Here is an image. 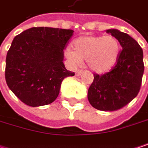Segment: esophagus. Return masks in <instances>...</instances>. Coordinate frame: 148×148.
<instances>
[{
  "instance_id": "esophagus-1",
  "label": "esophagus",
  "mask_w": 148,
  "mask_h": 148,
  "mask_svg": "<svg viewBox=\"0 0 148 148\" xmlns=\"http://www.w3.org/2000/svg\"><path fill=\"white\" fill-rule=\"evenodd\" d=\"M82 73H83V70H82V69H79V70H77V71H76L75 74H76L77 76H79V75H80Z\"/></svg>"
}]
</instances>
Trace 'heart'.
I'll list each match as a JSON object with an SVG mask.
<instances>
[{"label": "heart", "mask_w": 148, "mask_h": 148, "mask_svg": "<svg viewBox=\"0 0 148 148\" xmlns=\"http://www.w3.org/2000/svg\"><path fill=\"white\" fill-rule=\"evenodd\" d=\"M73 49L66 50L73 63L79 64L86 60L87 66L99 74L110 71L120 54V44L113 36H81L74 41Z\"/></svg>", "instance_id": "b5f03b06"}]
</instances>
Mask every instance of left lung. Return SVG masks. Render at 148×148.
I'll use <instances>...</instances> for the list:
<instances>
[{
    "mask_svg": "<svg viewBox=\"0 0 148 148\" xmlns=\"http://www.w3.org/2000/svg\"><path fill=\"white\" fill-rule=\"evenodd\" d=\"M106 32L118 40L123 49L110 72L94 74L87 98L95 109L113 111L124 107L137 96L144 73L143 51L127 33L116 29L106 30Z\"/></svg>",
    "mask_w": 148,
    "mask_h": 148,
    "instance_id": "8db88e82",
    "label": "left lung"
}]
</instances>
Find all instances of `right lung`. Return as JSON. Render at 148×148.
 <instances>
[{"instance_id":"1","label":"right lung","mask_w":148,"mask_h":148,"mask_svg":"<svg viewBox=\"0 0 148 148\" xmlns=\"http://www.w3.org/2000/svg\"><path fill=\"white\" fill-rule=\"evenodd\" d=\"M73 33V30L32 27L14 38L7 54L5 78L23 103L32 107L51 103L62 80L74 76L62 62Z\"/></svg>"}]
</instances>
